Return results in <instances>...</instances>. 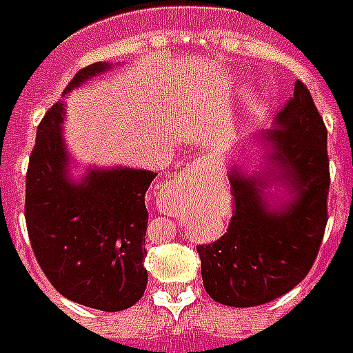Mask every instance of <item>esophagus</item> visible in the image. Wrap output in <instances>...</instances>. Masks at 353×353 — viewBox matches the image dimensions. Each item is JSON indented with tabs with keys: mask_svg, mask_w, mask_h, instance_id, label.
<instances>
[{
	"mask_svg": "<svg viewBox=\"0 0 353 353\" xmlns=\"http://www.w3.org/2000/svg\"><path fill=\"white\" fill-rule=\"evenodd\" d=\"M194 181H196V169H194V167H188V169L176 179V184H179V186H190V184H194Z\"/></svg>",
	"mask_w": 353,
	"mask_h": 353,
	"instance_id": "34e87169",
	"label": "esophagus"
}]
</instances>
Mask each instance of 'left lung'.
Returning <instances> with one entry per match:
<instances>
[{
  "label": "left lung",
  "mask_w": 353,
  "mask_h": 353,
  "mask_svg": "<svg viewBox=\"0 0 353 353\" xmlns=\"http://www.w3.org/2000/svg\"><path fill=\"white\" fill-rule=\"evenodd\" d=\"M259 167L228 163L236 211L228 232L197 245L212 301L249 308L301 283L316 261L327 224V129L302 81L266 131L251 139Z\"/></svg>",
  "instance_id": "8db88e82"
}]
</instances>
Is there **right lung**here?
Listing matches in <instances>:
<instances>
[{
    "mask_svg": "<svg viewBox=\"0 0 353 353\" xmlns=\"http://www.w3.org/2000/svg\"><path fill=\"white\" fill-rule=\"evenodd\" d=\"M114 68L94 62L77 72L62 97ZM66 102L37 127L26 174V226L34 254L52 287L81 306L121 312L141 301L148 272L144 236L146 190L156 172L132 167H85L64 141Z\"/></svg>",
    "mask_w": 353,
    "mask_h": 353,
    "instance_id": "right-lung-1",
    "label": "right lung"
}]
</instances>
